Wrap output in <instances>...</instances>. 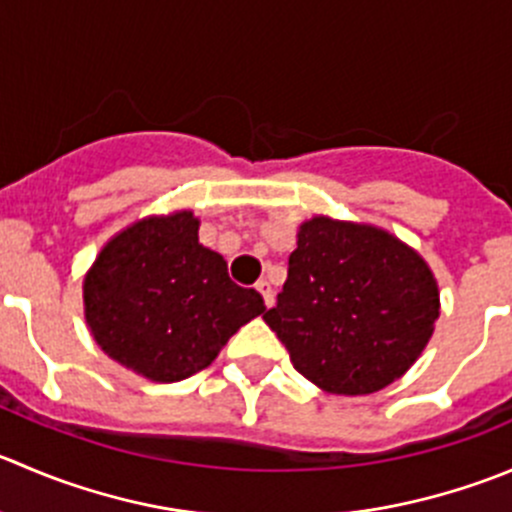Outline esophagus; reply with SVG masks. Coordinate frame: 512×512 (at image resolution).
Returning <instances> with one entry per match:
<instances>
[{
	"instance_id": "esophagus-1",
	"label": "esophagus",
	"mask_w": 512,
	"mask_h": 512,
	"mask_svg": "<svg viewBox=\"0 0 512 512\" xmlns=\"http://www.w3.org/2000/svg\"><path fill=\"white\" fill-rule=\"evenodd\" d=\"M255 290L262 295V302H265V307H272V302H275V292H272L270 282H267V280H257Z\"/></svg>"
}]
</instances>
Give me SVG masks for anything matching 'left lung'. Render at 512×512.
<instances>
[{"label": "left lung", "mask_w": 512, "mask_h": 512, "mask_svg": "<svg viewBox=\"0 0 512 512\" xmlns=\"http://www.w3.org/2000/svg\"><path fill=\"white\" fill-rule=\"evenodd\" d=\"M438 285L410 247L367 225L315 217L297 235L265 322L300 375L327 393L367 395L398 380L438 320Z\"/></svg>", "instance_id": "8db88e82"}]
</instances>
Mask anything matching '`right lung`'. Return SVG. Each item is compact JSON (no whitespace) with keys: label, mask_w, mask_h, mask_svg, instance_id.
Wrapping results in <instances>:
<instances>
[{"label":"right lung","mask_w":512,"mask_h":512,"mask_svg":"<svg viewBox=\"0 0 512 512\" xmlns=\"http://www.w3.org/2000/svg\"><path fill=\"white\" fill-rule=\"evenodd\" d=\"M197 227L192 212L137 222L99 252L84 280L97 345L157 382L205 370L265 312L260 292L235 285L225 257L200 245Z\"/></svg>","instance_id":"obj_1"}]
</instances>
